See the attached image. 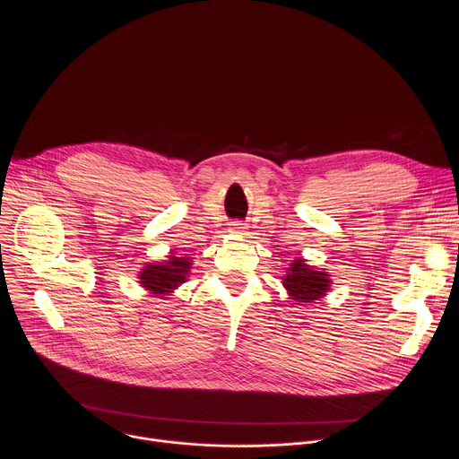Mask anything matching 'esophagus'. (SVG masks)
Returning a JSON list of instances; mask_svg holds the SVG:
<instances>
[{"label": "esophagus", "mask_w": 459, "mask_h": 459, "mask_svg": "<svg viewBox=\"0 0 459 459\" xmlns=\"http://www.w3.org/2000/svg\"><path fill=\"white\" fill-rule=\"evenodd\" d=\"M230 230L236 232V234H243V232H245V223H241V221H232Z\"/></svg>", "instance_id": "esophagus-1"}]
</instances>
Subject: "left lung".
Wrapping results in <instances>:
<instances>
[{
    "instance_id": "obj_1",
    "label": "left lung",
    "mask_w": 459,
    "mask_h": 459,
    "mask_svg": "<svg viewBox=\"0 0 459 459\" xmlns=\"http://www.w3.org/2000/svg\"><path fill=\"white\" fill-rule=\"evenodd\" d=\"M287 271L289 273L283 278V287L287 289L290 299L296 301V305L312 303L323 298L331 287V276L325 271H314L305 264L303 257L294 259Z\"/></svg>"
}]
</instances>
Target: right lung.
<instances>
[{"instance_id": "1", "label": "right lung", "mask_w": 459, "mask_h": 459, "mask_svg": "<svg viewBox=\"0 0 459 459\" xmlns=\"http://www.w3.org/2000/svg\"><path fill=\"white\" fill-rule=\"evenodd\" d=\"M190 259L185 255H169V259L161 261V264L145 265V269H142L140 273V283L151 294L169 296L181 283H185L190 273Z\"/></svg>"}]
</instances>
